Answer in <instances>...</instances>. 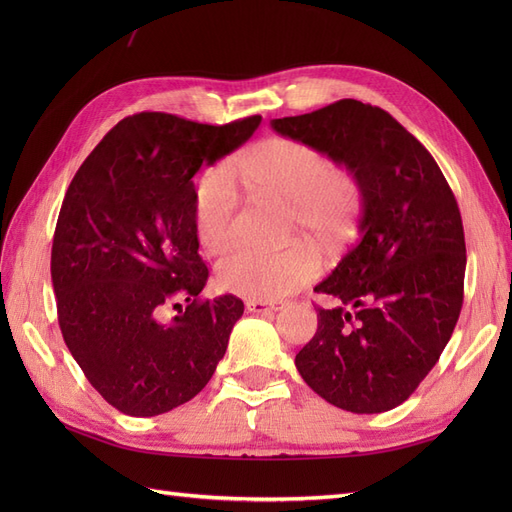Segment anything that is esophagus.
I'll return each instance as SVG.
<instances>
[{
  "label": "esophagus",
  "instance_id": "esophagus-1",
  "mask_svg": "<svg viewBox=\"0 0 512 512\" xmlns=\"http://www.w3.org/2000/svg\"><path fill=\"white\" fill-rule=\"evenodd\" d=\"M245 307L254 314H262V312H280L284 303L282 301H271V303L269 301H247Z\"/></svg>",
  "mask_w": 512,
  "mask_h": 512
}]
</instances>
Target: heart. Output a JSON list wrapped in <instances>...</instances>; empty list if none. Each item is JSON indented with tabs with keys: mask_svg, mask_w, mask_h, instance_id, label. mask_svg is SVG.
Wrapping results in <instances>:
<instances>
[{
	"mask_svg": "<svg viewBox=\"0 0 512 512\" xmlns=\"http://www.w3.org/2000/svg\"><path fill=\"white\" fill-rule=\"evenodd\" d=\"M243 183L256 198L292 207L297 224L320 241H344L361 209V185L329 156L294 138H267L232 158L228 170L203 175L194 198V228L207 252H222L235 241L239 192ZM318 260L307 247L284 252L237 250L215 269L218 284L252 301H277L307 284Z\"/></svg>",
	"mask_w": 512,
	"mask_h": 512,
	"instance_id": "b5f03b06",
	"label": "heart"
}]
</instances>
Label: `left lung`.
I'll use <instances>...</instances> for the list:
<instances>
[{
	"mask_svg": "<svg viewBox=\"0 0 512 512\" xmlns=\"http://www.w3.org/2000/svg\"><path fill=\"white\" fill-rule=\"evenodd\" d=\"M271 128L344 164L361 185V239L314 290L318 331L294 365L329 404L393 410L416 391L453 335L466 275L461 213L440 166L378 106L339 100Z\"/></svg>",
	"mask_w": 512,
	"mask_h": 512,
	"instance_id": "8db88e82",
	"label": "left lung"
}]
</instances>
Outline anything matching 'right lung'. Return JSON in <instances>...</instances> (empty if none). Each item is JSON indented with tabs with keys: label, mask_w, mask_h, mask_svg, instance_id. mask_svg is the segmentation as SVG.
<instances>
[{
	"label": "right lung",
	"mask_w": 512,
	"mask_h": 512,
	"mask_svg": "<svg viewBox=\"0 0 512 512\" xmlns=\"http://www.w3.org/2000/svg\"><path fill=\"white\" fill-rule=\"evenodd\" d=\"M260 119L209 126L138 113L76 170L51 252L59 329L91 386L123 414L185 404L222 361L243 301L200 299L209 269L198 254L192 177L241 147Z\"/></svg>",
	"instance_id": "add662e5"
}]
</instances>
